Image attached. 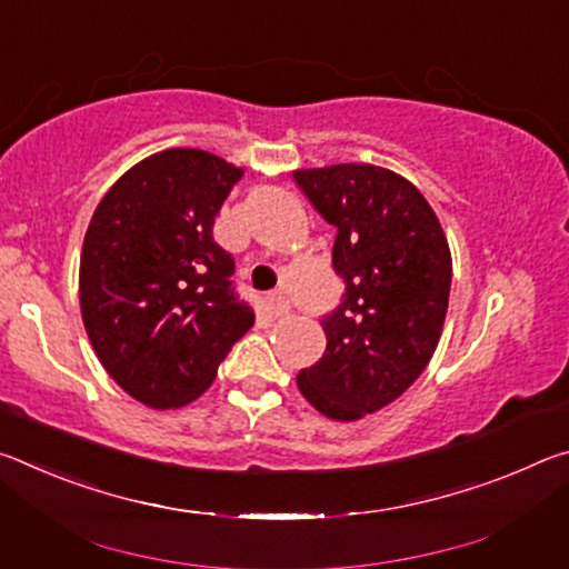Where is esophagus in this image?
I'll return each instance as SVG.
<instances>
[{"label": "esophagus", "instance_id": "esophagus-1", "mask_svg": "<svg viewBox=\"0 0 569 569\" xmlns=\"http://www.w3.org/2000/svg\"><path fill=\"white\" fill-rule=\"evenodd\" d=\"M268 308H271V313L276 316V319H283V316H288V311H291V303L286 301V296L271 293L268 296Z\"/></svg>", "mask_w": 569, "mask_h": 569}]
</instances>
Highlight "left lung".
I'll list each match as a JSON object with an SVG mask.
<instances>
[{"label": "left lung", "instance_id": "8db88e82", "mask_svg": "<svg viewBox=\"0 0 569 569\" xmlns=\"http://www.w3.org/2000/svg\"><path fill=\"white\" fill-rule=\"evenodd\" d=\"M336 228L333 268L346 293L323 316L326 351L296 381L311 407L356 421L399 399L437 351L451 253L439 218L407 178L366 162L296 170Z\"/></svg>", "mask_w": 569, "mask_h": 569}]
</instances>
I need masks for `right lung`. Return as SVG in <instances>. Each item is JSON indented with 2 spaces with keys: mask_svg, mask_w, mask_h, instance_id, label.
<instances>
[{
  "mask_svg": "<svg viewBox=\"0 0 569 569\" xmlns=\"http://www.w3.org/2000/svg\"><path fill=\"white\" fill-rule=\"evenodd\" d=\"M243 170L206 150L140 160L104 192L84 233L80 308L104 371L152 409H178L216 379L256 321L213 240Z\"/></svg>",
  "mask_w": 569,
  "mask_h": 569,
  "instance_id": "right-lung-1",
  "label": "right lung"
}]
</instances>
